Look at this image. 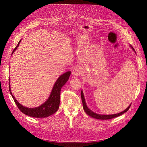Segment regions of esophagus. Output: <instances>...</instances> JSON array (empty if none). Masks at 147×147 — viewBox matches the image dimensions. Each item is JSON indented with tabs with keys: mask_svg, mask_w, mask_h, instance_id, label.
I'll list each match as a JSON object with an SVG mask.
<instances>
[{
	"mask_svg": "<svg viewBox=\"0 0 147 147\" xmlns=\"http://www.w3.org/2000/svg\"><path fill=\"white\" fill-rule=\"evenodd\" d=\"M73 74L75 76H79L80 75V71L78 68H74L73 70Z\"/></svg>",
	"mask_w": 147,
	"mask_h": 147,
	"instance_id": "obj_1",
	"label": "esophagus"
}]
</instances>
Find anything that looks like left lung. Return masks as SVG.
I'll use <instances>...</instances> for the list:
<instances>
[{
	"instance_id": "8db88e82",
	"label": "left lung",
	"mask_w": 147,
	"mask_h": 147,
	"mask_svg": "<svg viewBox=\"0 0 147 147\" xmlns=\"http://www.w3.org/2000/svg\"><path fill=\"white\" fill-rule=\"evenodd\" d=\"M130 47L132 48V49L134 51V52L136 53L135 49L132 48V46H130ZM81 98H82V103H83V109H84V111H85V113L88 115H90V117H93L94 119H99V120H109V119H113V118H115L116 117H118V116H120V115H121V114H124L125 113H126L127 111H128V110L129 109V108L131 105V104L127 108V109L126 110H125L121 112V113H117V114H110V115H104V114H96L94 112L92 111V110H90L89 109H88V107H87L86 105V102H85V99H84V95H83V91L82 90L81 91Z\"/></svg>"
}]
</instances>
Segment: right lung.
<instances>
[{
    "label": "right lung",
    "instance_id": "obj_1",
    "mask_svg": "<svg viewBox=\"0 0 147 147\" xmlns=\"http://www.w3.org/2000/svg\"><path fill=\"white\" fill-rule=\"evenodd\" d=\"M21 40L19 41L18 45L12 51V54L18 47ZM70 74H71V71H68L59 77L58 79L56 81L55 84H54L51 92V94L49 98L47 99V101L38 107L28 108L20 104L12 94V92L11 90V87H10V83H9V89L10 91V94H11L14 100L15 104L17 105V106L18 107L19 110L22 113H24V114L32 117H36V118L47 117L49 116V115H51L52 114L57 112V110H58L59 107V103H60V93H61V88L63 87L66 83V82L68 81ZM9 79H9V82H10Z\"/></svg>",
    "mask_w": 147,
    "mask_h": 147
}]
</instances>
